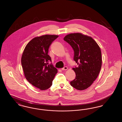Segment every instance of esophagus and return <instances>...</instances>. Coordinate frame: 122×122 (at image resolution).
<instances>
[{"label": "esophagus", "mask_w": 122, "mask_h": 122, "mask_svg": "<svg viewBox=\"0 0 122 122\" xmlns=\"http://www.w3.org/2000/svg\"><path fill=\"white\" fill-rule=\"evenodd\" d=\"M67 69H68V67L67 66H65V67H64V68H62V70H67Z\"/></svg>", "instance_id": "1"}]
</instances>
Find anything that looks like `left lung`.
<instances>
[{
	"label": "left lung",
	"instance_id": "obj_1",
	"mask_svg": "<svg viewBox=\"0 0 122 122\" xmlns=\"http://www.w3.org/2000/svg\"><path fill=\"white\" fill-rule=\"evenodd\" d=\"M64 40L73 48L74 60L78 65L73 68L76 77L70 85L78 90L86 89L97 78L101 69L100 48L92 37L80 33L66 35Z\"/></svg>",
	"mask_w": 122,
	"mask_h": 122
}]
</instances>
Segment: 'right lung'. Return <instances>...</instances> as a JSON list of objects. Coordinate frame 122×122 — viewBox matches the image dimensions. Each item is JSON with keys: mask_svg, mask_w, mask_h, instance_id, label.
Masks as SVG:
<instances>
[{"mask_svg": "<svg viewBox=\"0 0 122 122\" xmlns=\"http://www.w3.org/2000/svg\"><path fill=\"white\" fill-rule=\"evenodd\" d=\"M58 35H45L34 38L26 45L21 57V65L26 79L41 90L48 89L58 72L48 55V49Z\"/></svg>", "mask_w": 122, "mask_h": 122, "instance_id": "1", "label": "right lung"}]
</instances>
